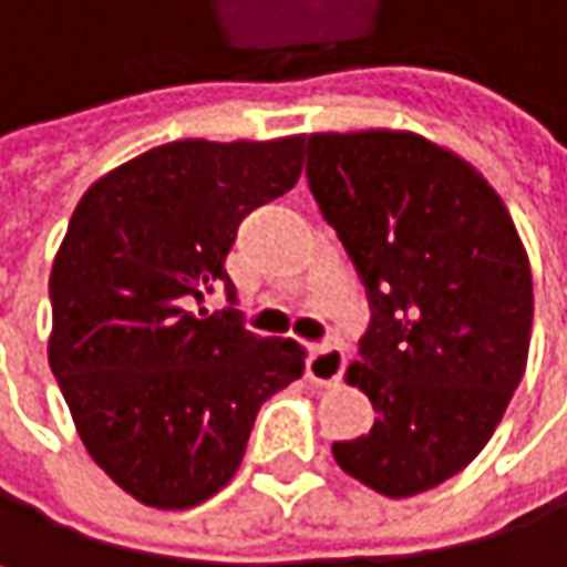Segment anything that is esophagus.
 <instances>
[{
	"label": "esophagus",
	"mask_w": 567,
	"mask_h": 567,
	"mask_svg": "<svg viewBox=\"0 0 567 567\" xmlns=\"http://www.w3.org/2000/svg\"><path fill=\"white\" fill-rule=\"evenodd\" d=\"M344 374V351L338 344H315L308 351V381L318 388H334Z\"/></svg>",
	"instance_id": "obj_1"
}]
</instances>
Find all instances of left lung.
I'll use <instances>...</instances> for the list:
<instances>
[{
  "label": "left lung",
  "instance_id": "left-lung-1",
  "mask_svg": "<svg viewBox=\"0 0 567 567\" xmlns=\"http://www.w3.org/2000/svg\"><path fill=\"white\" fill-rule=\"evenodd\" d=\"M305 151L311 196L371 298L344 378L378 420L331 453L406 499L466 470L499 426L528 361V256L486 176L420 134H308Z\"/></svg>",
  "mask_w": 567,
  "mask_h": 567
}]
</instances>
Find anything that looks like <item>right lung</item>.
Returning <instances> with one entry per match:
<instances>
[{
    "instance_id": "right-lung-1",
    "label": "right lung",
    "mask_w": 567,
    "mask_h": 567,
    "mask_svg": "<svg viewBox=\"0 0 567 567\" xmlns=\"http://www.w3.org/2000/svg\"><path fill=\"white\" fill-rule=\"evenodd\" d=\"M305 137L173 141L87 186L58 246L49 364L91 460L137 503L193 509L239 470L259 406L305 371L233 311L246 213L301 176Z\"/></svg>"
}]
</instances>
